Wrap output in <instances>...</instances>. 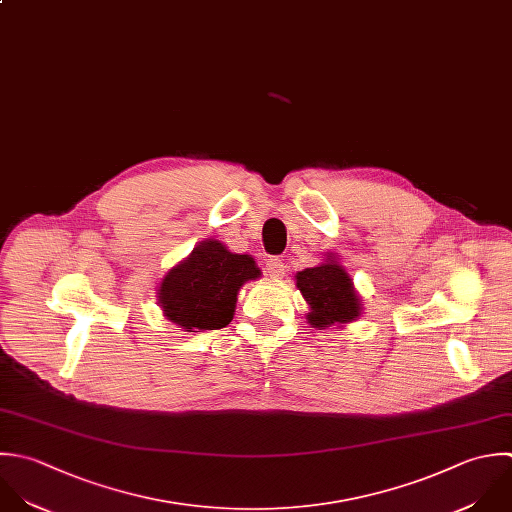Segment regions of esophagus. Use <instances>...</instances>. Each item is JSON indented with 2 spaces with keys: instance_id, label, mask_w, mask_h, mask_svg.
Segmentation results:
<instances>
[{
  "instance_id": "34e87169",
  "label": "esophagus",
  "mask_w": 512,
  "mask_h": 512,
  "mask_svg": "<svg viewBox=\"0 0 512 512\" xmlns=\"http://www.w3.org/2000/svg\"><path fill=\"white\" fill-rule=\"evenodd\" d=\"M265 273L273 279H281L285 273V263L279 257H269L265 263Z\"/></svg>"
}]
</instances>
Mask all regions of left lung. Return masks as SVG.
Here are the masks:
<instances>
[{
  "instance_id": "obj_1",
  "label": "left lung",
  "mask_w": 512,
  "mask_h": 512,
  "mask_svg": "<svg viewBox=\"0 0 512 512\" xmlns=\"http://www.w3.org/2000/svg\"><path fill=\"white\" fill-rule=\"evenodd\" d=\"M297 287L309 303L311 311L307 321L315 329H325L331 325H345L361 317V299L353 287V279L339 265L333 253L327 255V261L299 271L295 275Z\"/></svg>"
}]
</instances>
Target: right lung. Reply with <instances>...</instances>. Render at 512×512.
<instances>
[{"instance_id": "right-lung-1", "label": "right lung", "mask_w": 512, "mask_h": 512, "mask_svg": "<svg viewBox=\"0 0 512 512\" xmlns=\"http://www.w3.org/2000/svg\"><path fill=\"white\" fill-rule=\"evenodd\" d=\"M259 275L251 255L207 239L163 277L157 301L163 315L189 333L223 329L233 321L239 289Z\"/></svg>"}]
</instances>
